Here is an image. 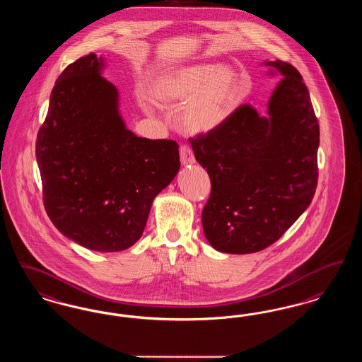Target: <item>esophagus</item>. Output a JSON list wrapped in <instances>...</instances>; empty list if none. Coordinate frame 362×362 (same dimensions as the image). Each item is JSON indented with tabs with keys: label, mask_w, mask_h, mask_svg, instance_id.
I'll return each instance as SVG.
<instances>
[{
	"label": "esophagus",
	"mask_w": 362,
	"mask_h": 362,
	"mask_svg": "<svg viewBox=\"0 0 362 362\" xmlns=\"http://www.w3.org/2000/svg\"><path fill=\"white\" fill-rule=\"evenodd\" d=\"M180 161L183 165H187V164H194L195 163V158H194V153L192 151L186 146V145H182L180 146Z\"/></svg>",
	"instance_id": "1"
}]
</instances>
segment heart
<instances>
[{
    "instance_id": "obj_1",
    "label": "heart",
    "mask_w": 362,
    "mask_h": 362,
    "mask_svg": "<svg viewBox=\"0 0 362 362\" xmlns=\"http://www.w3.org/2000/svg\"><path fill=\"white\" fill-rule=\"evenodd\" d=\"M241 93L238 71L225 63H195L167 70L153 81L151 98L161 109L185 103L177 116V127L188 136H203L219 129L237 109ZM145 112L152 102L137 95Z\"/></svg>"
}]
</instances>
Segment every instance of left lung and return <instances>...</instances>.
I'll return each instance as SVG.
<instances>
[{"label":"left lung","mask_w":362,"mask_h":362,"mask_svg":"<svg viewBox=\"0 0 362 362\" xmlns=\"http://www.w3.org/2000/svg\"><path fill=\"white\" fill-rule=\"evenodd\" d=\"M262 64L283 75L267 116L243 105L219 129L189 140L211 180L203 232L223 253L272 245L310 206L318 182V119L303 78L281 60Z\"/></svg>","instance_id":"obj_1"}]
</instances>
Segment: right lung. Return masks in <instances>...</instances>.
<instances>
[{
    "instance_id": "add662e5",
    "label": "right lung",
    "mask_w": 362,
    "mask_h": 362,
    "mask_svg": "<svg viewBox=\"0 0 362 362\" xmlns=\"http://www.w3.org/2000/svg\"><path fill=\"white\" fill-rule=\"evenodd\" d=\"M90 54L59 75L36 141L45 211L74 243L97 252L140 240L153 199L180 168L173 140L130 132L117 87Z\"/></svg>"
}]
</instances>
